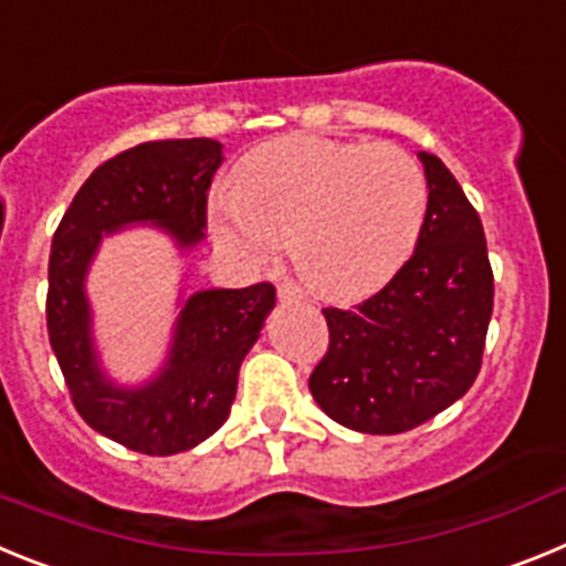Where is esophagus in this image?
I'll use <instances>...</instances> for the list:
<instances>
[{
	"label": "esophagus",
	"mask_w": 566,
	"mask_h": 566,
	"mask_svg": "<svg viewBox=\"0 0 566 566\" xmlns=\"http://www.w3.org/2000/svg\"><path fill=\"white\" fill-rule=\"evenodd\" d=\"M277 297L280 303H300V300H303V289H300L294 280H283L277 286Z\"/></svg>",
	"instance_id": "obj_1"
}]
</instances>
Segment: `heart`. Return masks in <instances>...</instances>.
Returning <instances> with one entry per match:
<instances>
[{
    "instance_id": "1",
    "label": "heart",
    "mask_w": 566,
    "mask_h": 566,
    "mask_svg": "<svg viewBox=\"0 0 566 566\" xmlns=\"http://www.w3.org/2000/svg\"><path fill=\"white\" fill-rule=\"evenodd\" d=\"M428 181L411 153L286 135L249 155L209 198V229L247 266L289 254L314 292L348 300L385 286L417 249Z\"/></svg>"
}]
</instances>
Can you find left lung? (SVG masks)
Returning <instances> with one entry per match:
<instances>
[{
	"label": "left lung",
	"instance_id": "8db88e82",
	"mask_svg": "<svg viewBox=\"0 0 566 566\" xmlns=\"http://www.w3.org/2000/svg\"><path fill=\"white\" fill-rule=\"evenodd\" d=\"M428 214L411 260L354 308H323L328 352L308 377L334 422L391 437L442 413L482 368L493 272L476 209L451 169L417 153Z\"/></svg>",
	"mask_w": 566,
	"mask_h": 566
}]
</instances>
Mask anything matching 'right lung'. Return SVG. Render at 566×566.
Masks as SVG:
<instances>
[{
    "instance_id": "1",
    "label": "right lung",
    "mask_w": 566,
    "mask_h": 566,
    "mask_svg": "<svg viewBox=\"0 0 566 566\" xmlns=\"http://www.w3.org/2000/svg\"><path fill=\"white\" fill-rule=\"evenodd\" d=\"M221 164L223 144L212 138L138 144L93 169L53 234L48 334L70 397L93 431L147 457L189 451L227 422L274 286L181 289L167 357L153 377L127 385L98 354L87 274L104 238L129 227L158 229L189 258L207 238V192Z\"/></svg>"
}]
</instances>
